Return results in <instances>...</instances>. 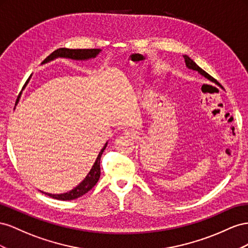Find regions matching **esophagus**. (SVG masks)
<instances>
[{"mask_svg":"<svg viewBox=\"0 0 248 248\" xmlns=\"http://www.w3.org/2000/svg\"><path fill=\"white\" fill-rule=\"evenodd\" d=\"M124 134H125L126 136H129V137L135 136V133H134L132 130H125V131H124Z\"/></svg>","mask_w":248,"mask_h":248,"instance_id":"esophagus-1","label":"esophagus"}]
</instances>
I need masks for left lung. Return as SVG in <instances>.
<instances>
[{"instance_id": "1", "label": "left lung", "mask_w": 248, "mask_h": 248, "mask_svg": "<svg viewBox=\"0 0 248 248\" xmlns=\"http://www.w3.org/2000/svg\"><path fill=\"white\" fill-rule=\"evenodd\" d=\"M184 57V59H185V63H186V66L189 68V69H192V70H195V72H197L199 74H201L202 76H203L204 78H206V79H208V80H210V81H214V79L213 78H212L209 74H207L206 72H204L203 69H202L199 65L196 64V63L191 59L190 57H188L187 55H184L183 56Z\"/></svg>"}]
</instances>
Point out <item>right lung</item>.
<instances>
[{
  "label": "right lung",
  "mask_w": 248,
  "mask_h": 248,
  "mask_svg": "<svg viewBox=\"0 0 248 248\" xmlns=\"http://www.w3.org/2000/svg\"><path fill=\"white\" fill-rule=\"evenodd\" d=\"M102 52L101 48H65V47H61L56 49L51 55L47 56V57L41 62V64H46L47 62H51L57 58H66V59H72V60H78V61H84V60H89L95 58L96 56ZM32 75L29 77V79L27 80L26 85L29 83L30 78ZM108 141L105 143L104 147L101 150V152L98 153L97 158L95 159L94 164L91 167L90 171L87 173V175L85 176V179L79 184V185L76 186L74 189L70 191H67L65 193H60V194H52V193H47L41 191L42 193H45L46 195L53 197L55 200H59V201H73L78 199L85 193H87L90 189H93L95 184L97 183L98 179H100L101 175V166H100V162H101V157L105 151V148L107 147Z\"/></svg>",
  "instance_id": "right-lung-1"
}]
</instances>
